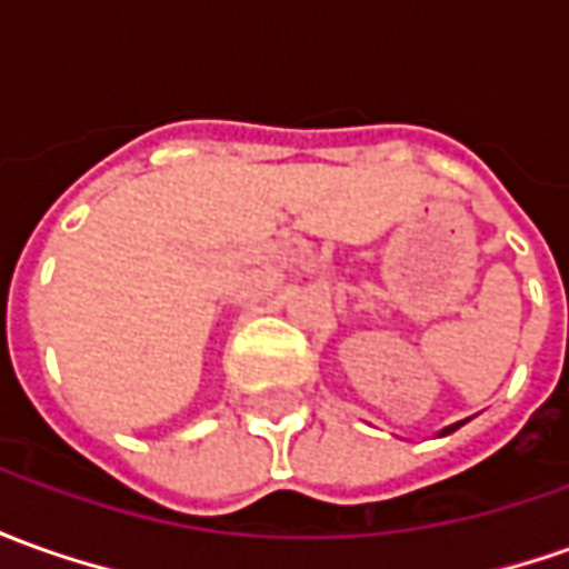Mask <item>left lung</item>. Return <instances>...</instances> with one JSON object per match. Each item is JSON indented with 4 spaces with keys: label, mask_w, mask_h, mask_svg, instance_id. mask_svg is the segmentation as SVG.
Segmentation results:
<instances>
[{
    "label": "left lung",
    "mask_w": 569,
    "mask_h": 569,
    "mask_svg": "<svg viewBox=\"0 0 569 569\" xmlns=\"http://www.w3.org/2000/svg\"><path fill=\"white\" fill-rule=\"evenodd\" d=\"M458 427H461V423H455V427H448V430H446V432H451V430H458Z\"/></svg>",
    "instance_id": "obj_1"
}]
</instances>
